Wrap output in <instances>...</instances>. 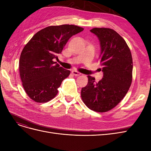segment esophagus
Returning <instances> with one entry per match:
<instances>
[{"instance_id":"obj_1","label":"esophagus","mask_w":151,"mask_h":151,"mask_svg":"<svg viewBox=\"0 0 151 151\" xmlns=\"http://www.w3.org/2000/svg\"><path fill=\"white\" fill-rule=\"evenodd\" d=\"M72 73L73 75L76 76H79L81 75V74L80 72H77V71H76V70H72Z\"/></svg>"}]
</instances>
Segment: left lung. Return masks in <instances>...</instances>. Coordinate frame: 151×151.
I'll use <instances>...</instances> for the list:
<instances>
[{
	"label": "left lung",
	"instance_id": "left-lung-1",
	"mask_svg": "<svg viewBox=\"0 0 151 151\" xmlns=\"http://www.w3.org/2000/svg\"><path fill=\"white\" fill-rule=\"evenodd\" d=\"M90 31L99 41L103 77L96 83L94 77L88 76V84L81 89V98L91 110L106 112L122 101L130 87L132 54L124 39L113 29L95 28Z\"/></svg>",
	"mask_w": 151,
	"mask_h": 151
}]
</instances>
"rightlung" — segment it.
Returning a JSON list of instances; mask_svg holds the SVG:
<instances>
[{
  "label": "right lung",
  "mask_w": 151,
  "mask_h": 151,
  "mask_svg": "<svg viewBox=\"0 0 151 151\" xmlns=\"http://www.w3.org/2000/svg\"><path fill=\"white\" fill-rule=\"evenodd\" d=\"M84 29L75 25L47 27L36 33L21 52L19 74L22 86L29 97L38 103H46L58 93L62 82L70 70L54 62L57 54L73 35Z\"/></svg>",
  "instance_id": "right-lung-1"
}]
</instances>
